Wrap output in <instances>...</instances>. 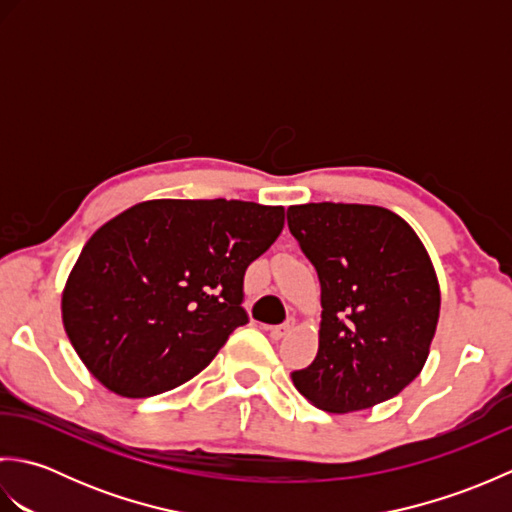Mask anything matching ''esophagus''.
Returning a JSON list of instances; mask_svg holds the SVG:
<instances>
[{
  "mask_svg": "<svg viewBox=\"0 0 512 512\" xmlns=\"http://www.w3.org/2000/svg\"><path fill=\"white\" fill-rule=\"evenodd\" d=\"M292 328H295V321L288 319L286 323H281V325H275V328H270V336H273L275 341H279V339H284L286 334H290Z\"/></svg>",
  "mask_w": 512,
  "mask_h": 512,
  "instance_id": "1",
  "label": "esophagus"
}]
</instances>
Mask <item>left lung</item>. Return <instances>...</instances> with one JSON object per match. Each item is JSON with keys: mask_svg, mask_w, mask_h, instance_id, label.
<instances>
[{"mask_svg": "<svg viewBox=\"0 0 512 512\" xmlns=\"http://www.w3.org/2000/svg\"><path fill=\"white\" fill-rule=\"evenodd\" d=\"M288 228L317 268L323 308L319 352L292 383L330 413L398 396L427 363L440 317L438 275L420 237L372 204H297Z\"/></svg>", "mask_w": 512, "mask_h": 512, "instance_id": "8db88e82", "label": "left lung"}]
</instances>
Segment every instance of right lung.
Returning a JSON list of instances; mask_svg holds the SVG:
<instances>
[{
    "label": "right lung",
    "mask_w": 512,
    "mask_h": 512,
    "mask_svg": "<svg viewBox=\"0 0 512 512\" xmlns=\"http://www.w3.org/2000/svg\"><path fill=\"white\" fill-rule=\"evenodd\" d=\"M284 206L147 200L83 246L61 319L90 374L123 398L187 383L248 323L244 273L275 244Z\"/></svg>",
    "instance_id": "add662e5"
}]
</instances>
